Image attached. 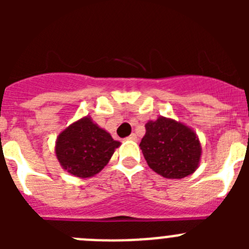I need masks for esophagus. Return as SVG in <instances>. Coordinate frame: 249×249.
<instances>
[{"label": "esophagus", "mask_w": 249, "mask_h": 249, "mask_svg": "<svg viewBox=\"0 0 249 249\" xmlns=\"http://www.w3.org/2000/svg\"><path fill=\"white\" fill-rule=\"evenodd\" d=\"M127 140H129V141H137V136H136L135 133H132L131 136H128V137H127Z\"/></svg>", "instance_id": "34e87169"}]
</instances>
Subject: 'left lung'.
I'll list each match as a JSON object with an SVG mask.
<instances>
[{
	"label": "left lung",
	"instance_id": "obj_1",
	"mask_svg": "<svg viewBox=\"0 0 249 249\" xmlns=\"http://www.w3.org/2000/svg\"><path fill=\"white\" fill-rule=\"evenodd\" d=\"M140 147L149 168L169 179L195 173L202 156L197 133L184 123L162 116L146 123Z\"/></svg>",
	"mask_w": 249,
	"mask_h": 249
}]
</instances>
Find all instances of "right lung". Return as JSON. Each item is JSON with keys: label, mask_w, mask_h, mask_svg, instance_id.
<instances>
[{"label": "right lung", "mask_w": 249, "mask_h": 249, "mask_svg": "<svg viewBox=\"0 0 249 249\" xmlns=\"http://www.w3.org/2000/svg\"><path fill=\"white\" fill-rule=\"evenodd\" d=\"M120 146L121 142L86 116L59 133L54 152L61 167L70 175L89 178L105 168Z\"/></svg>", "instance_id": "add662e5"}]
</instances>
